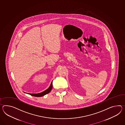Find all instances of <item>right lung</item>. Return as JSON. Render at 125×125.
Here are the masks:
<instances>
[{"label":"right lung","instance_id":"1","mask_svg":"<svg viewBox=\"0 0 125 125\" xmlns=\"http://www.w3.org/2000/svg\"><path fill=\"white\" fill-rule=\"evenodd\" d=\"M52 82L51 83V84L50 85V86L49 87V88H48L47 89H46L45 91L41 93H39V94H29L31 96H34V97H42V96H43L49 93L52 90Z\"/></svg>","mask_w":125,"mask_h":125}]
</instances>
